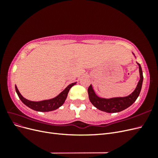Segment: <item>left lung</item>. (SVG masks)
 <instances>
[{
    "label": "left lung",
    "instance_id": "1",
    "mask_svg": "<svg viewBox=\"0 0 158 158\" xmlns=\"http://www.w3.org/2000/svg\"><path fill=\"white\" fill-rule=\"evenodd\" d=\"M137 64L139 66L140 79L135 90L131 94L123 98H114L111 99L101 98L95 94L92 85H90L88 87V92L91 103L97 109L107 113H118L130 107L139 95L143 82V74L141 66L139 63H137Z\"/></svg>",
    "mask_w": 158,
    "mask_h": 158
}]
</instances>
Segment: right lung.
<instances>
[{"label": "right lung", "instance_id": "obj_1", "mask_svg": "<svg viewBox=\"0 0 158 158\" xmlns=\"http://www.w3.org/2000/svg\"><path fill=\"white\" fill-rule=\"evenodd\" d=\"M76 84V82L72 83L69 85L63 92H62L59 95H57L55 98H52L48 100H44L41 102H31L30 100H27L23 98L22 95L19 92V91L16 87L15 86L16 93L18 95L19 98L20 99L21 101L24 103L26 106L30 107L35 111H41V112H47L53 111L56 109L60 107L64 103L65 100L67 98V95L69 92L70 89Z\"/></svg>", "mask_w": 158, "mask_h": 158}]
</instances>
